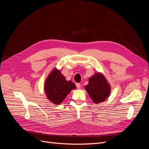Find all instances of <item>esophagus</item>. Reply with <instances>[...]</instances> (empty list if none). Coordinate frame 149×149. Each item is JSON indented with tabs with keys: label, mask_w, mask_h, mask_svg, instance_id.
I'll return each instance as SVG.
<instances>
[{
	"label": "esophagus",
	"mask_w": 149,
	"mask_h": 149,
	"mask_svg": "<svg viewBox=\"0 0 149 149\" xmlns=\"http://www.w3.org/2000/svg\"><path fill=\"white\" fill-rule=\"evenodd\" d=\"M76 87H77L78 89H79L81 88V84L80 83H76Z\"/></svg>",
	"instance_id": "obj_1"
}]
</instances>
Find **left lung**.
<instances>
[{
    "mask_svg": "<svg viewBox=\"0 0 149 149\" xmlns=\"http://www.w3.org/2000/svg\"><path fill=\"white\" fill-rule=\"evenodd\" d=\"M89 96L96 103L106 100L109 96L111 88L104 76L96 73L89 79V84L85 86Z\"/></svg>",
    "mask_w": 149,
    "mask_h": 149,
    "instance_id": "8db88e82",
    "label": "left lung"
}]
</instances>
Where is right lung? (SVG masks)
I'll return each instance as SVG.
<instances>
[{"label": "right lung", "instance_id": "right-lung-1", "mask_svg": "<svg viewBox=\"0 0 149 149\" xmlns=\"http://www.w3.org/2000/svg\"><path fill=\"white\" fill-rule=\"evenodd\" d=\"M76 88L71 81H66L59 70H54L47 78L45 91L48 100L55 104H60L72 89Z\"/></svg>", "mask_w": 149, "mask_h": 149}]
</instances>
